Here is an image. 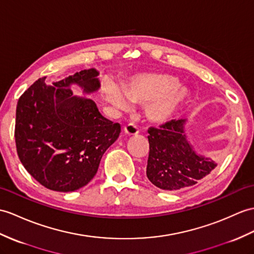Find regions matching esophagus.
<instances>
[{"label": "esophagus", "mask_w": 254, "mask_h": 254, "mask_svg": "<svg viewBox=\"0 0 254 254\" xmlns=\"http://www.w3.org/2000/svg\"><path fill=\"white\" fill-rule=\"evenodd\" d=\"M125 132L127 135H136L139 132V128L134 123H128V125L125 127Z\"/></svg>", "instance_id": "esophagus-1"}]
</instances>
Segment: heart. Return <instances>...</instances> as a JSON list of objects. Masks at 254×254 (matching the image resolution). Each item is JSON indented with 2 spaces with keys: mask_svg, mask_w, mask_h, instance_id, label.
Masks as SVG:
<instances>
[{
  "mask_svg": "<svg viewBox=\"0 0 254 254\" xmlns=\"http://www.w3.org/2000/svg\"><path fill=\"white\" fill-rule=\"evenodd\" d=\"M108 102L118 109H127L131 103L145 105L147 119L163 123L172 119L188 96L185 86L178 84L175 76L164 73H141L123 84V90L115 83L105 87Z\"/></svg>",
  "mask_w": 254,
  "mask_h": 254,
  "instance_id": "b5f03b06",
  "label": "heart"
}]
</instances>
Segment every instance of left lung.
Here are the masks:
<instances>
[{"instance_id":"left-lung-1","label":"left lung","mask_w":254,"mask_h":254,"mask_svg":"<svg viewBox=\"0 0 254 254\" xmlns=\"http://www.w3.org/2000/svg\"><path fill=\"white\" fill-rule=\"evenodd\" d=\"M185 123V119H174L148 129L146 174L152 184L161 190H178L192 186L216 167L214 161L193 150L187 140Z\"/></svg>"}]
</instances>
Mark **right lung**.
Returning a JSON list of instances; mask_svg holds the SVG:
<instances>
[{"mask_svg":"<svg viewBox=\"0 0 254 254\" xmlns=\"http://www.w3.org/2000/svg\"><path fill=\"white\" fill-rule=\"evenodd\" d=\"M94 68L45 84V76L23 92L16 108L15 141L22 166L41 185L74 191L95 176L105 151L121 127L100 115L92 99L72 95L70 84L85 93L100 84Z\"/></svg>","mask_w":254,"mask_h":254,"instance_id":"obj_1","label":"right lung"}]
</instances>
